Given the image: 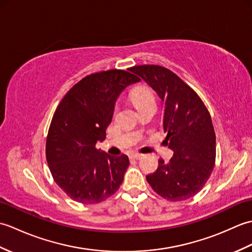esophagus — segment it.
<instances>
[{
  "mask_svg": "<svg viewBox=\"0 0 252 252\" xmlns=\"http://www.w3.org/2000/svg\"><path fill=\"white\" fill-rule=\"evenodd\" d=\"M144 156L143 154H138V153H133L132 155H131V158L132 159H135V160H138V159H141L142 157Z\"/></svg>",
  "mask_w": 252,
  "mask_h": 252,
  "instance_id": "34e87169",
  "label": "esophagus"
}]
</instances>
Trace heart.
Listing matches in <instances>:
<instances>
[{"instance_id": "b5f03b06", "label": "heart", "mask_w": 252, "mask_h": 252, "mask_svg": "<svg viewBox=\"0 0 252 252\" xmlns=\"http://www.w3.org/2000/svg\"><path fill=\"white\" fill-rule=\"evenodd\" d=\"M131 99L133 104L135 105L137 109L142 108L145 106H156V98H155V94L153 90L145 85L138 87L133 90L131 94ZM118 107H115V111H117Z\"/></svg>"}]
</instances>
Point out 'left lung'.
<instances>
[{"instance_id":"1","label":"left lung","mask_w":252,"mask_h":252,"mask_svg":"<svg viewBox=\"0 0 252 252\" xmlns=\"http://www.w3.org/2000/svg\"><path fill=\"white\" fill-rule=\"evenodd\" d=\"M130 70L161 98L164 141L174 152L169 162L159 159L156 172L146 180L164 199H189L202 189L215 168L216 133L210 112L195 91L168 68L140 65Z\"/></svg>"}]
</instances>
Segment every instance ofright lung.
Wrapping results in <instances>:
<instances>
[{
  "mask_svg": "<svg viewBox=\"0 0 252 252\" xmlns=\"http://www.w3.org/2000/svg\"><path fill=\"white\" fill-rule=\"evenodd\" d=\"M130 71L110 69L84 77L63 96L53 116L46 161L56 184L74 201L101 202L122 184L129 158L125 154L110 156L95 145L106 136L118 96L141 80Z\"/></svg>",
  "mask_w": 252,
  "mask_h": 252,
  "instance_id": "add662e5",
  "label": "right lung"
}]
</instances>
